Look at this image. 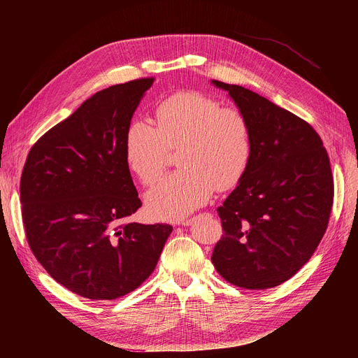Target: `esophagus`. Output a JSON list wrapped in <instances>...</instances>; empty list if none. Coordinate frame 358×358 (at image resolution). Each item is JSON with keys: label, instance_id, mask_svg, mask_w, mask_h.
Segmentation results:
<instances>
[{"label": "esophagus", "instance_id": "34e87169", "mask_svg": "<svg viewBox=\"0 0 358 358\" xmlns=\"http://www.w3.org/2000/svg\"><path fill=\"white\" fill-rule=\"evenodd\" d=\"M191 222H192V220H184V221H177L176 224H177V225H184V227H188V225H191Z\"/></svg>", "mask_w": 358, "mask_h": 358}]
</instances>
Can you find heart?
Returning a JSON list of instances; mask_svg holds the SVG:
<instances>
[{
	"instance_id": "b5f03b06",
	"label": "heart",
	"mask_w": 358,
	"mask_h": 358,
	"mask_svg": "<svg viewBox=\"0 0 358 358\" xmlns=\"http://www.w3.org/2000/svg\"><path fill=\"white\" fill-rule=\"evenodd\" d=\"M157 127L133 120L124 137V156L144 185L163 174L169 150L180 147L181 170L164 177L147 196L148 213L180 220L203 206L217 189L239 182L252 156L250 124L236 109L196 92L177 93L156 110Z\"/></svg>"
}]
</instances>
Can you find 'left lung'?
Returning a JSON list of instances; mask_svg holds the SVG:
<instances>
[{"label": "left lung", "instance_id": "obj_1", "mask_svg": "<svg viewBox=\"0 0 358 358\" xmlns=\"http://www.w3.org/2000/svg\"><path fill=\"white\" fill-rule=\"evenodd\" d=\"M211 83L228 92L252 133L248 169L217 210L225 234L211 261L235 286L275 287L312 258L326 232L334 189L327 151L309 123L266 97Z\"/></svg>", "mask_w": 358, "mask_h": 358}]
</instances>
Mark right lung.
Returning a JSON list of instances; mask_svg holds the SVG:
<instances>
[{"label":"right lung","mask_w":358,"mask_h":358,"mask_svg":"<svg viewBox=\"0 0 358 358\" xmlns=\"http://www.w3.org/2000/svg\"><path fill=\"white\" fill-rule=\"evenodd\" d=\"M151 85L145 78L94 93L32 145L22 170L29 248L58 283L86 299L138 287L173 232L167 224L124 222L141 207L124 137Z\"/></svg>","instance_id":"1"}]
</instances>
